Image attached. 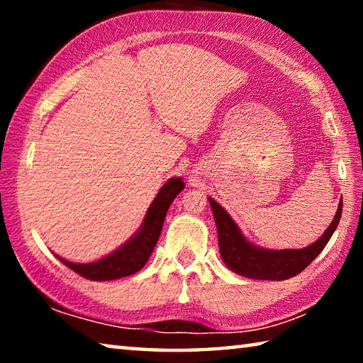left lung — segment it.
<instances>
[{"mask_svg": "<svg viewBox=\"0 0 363 363\" xmlns=\"http://www.w3.org/2000/svg\"><path fill=\"white\" fill-rule=\"evenodd\" d=\"M208 200H210L213 216L216 220L219 253L225 266L232 272L256 280H286L304 270L328 243L340 223L342 211V200H340L337 211L328 229L309 247L301 250H267L248 242L230 214L216 200L210 196Z\"/></svg>", "mask_w": 363, "mask_h": 363, "instance_id": "1", "label": "left lung"}]
</instances>
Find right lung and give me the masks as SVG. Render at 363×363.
Here are the masks:
<instances>
[{"label":"right lung","mask_w":363,"mask_h":363,"mask_svg":"<svg viewBox=\"0 0 363 363\" xmlns=\"http://www.w3.org/2000/svg\"><path fill=\"white\" fill-rule=\"evenodd\" d=\"M182 189L184 182L181 177L168 179L147 210L143 225L130 240L123 243L112 253L93 262H72L64 259V257H59L60 262H64L67 267H70L73 272L79 274L82 277L96 281L123 279L139 272L149 261L152 251L155 248L169 205L173 203L176 195L182 192Z\"/></svg>","instance_id":"right-lung-1"}]
</instances>
